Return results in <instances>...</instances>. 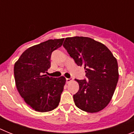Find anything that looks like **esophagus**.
Instances as JSON below:
<instances>
[{
	"label": "esophagus",
	"mask_w": 134,
	"mask_h": 134,
	"mask_svg": "<svg viewBox=\"0 0 134 134\" xmlns=\"http://www.w3.org/2000/svg\"><path fill=\"white\" fill-rule=\"evenodd\" d=\"M66 82H67V83H69V82H70L71 81H72L73 79L72 78H70V79H66Z\"/></svg>",
	"instance_id": "obj_1"
}]
</instances>
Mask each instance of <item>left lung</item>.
Returning <instances> with one entry per match:
<instances>
[{
	"label": "left lung",
	"mask_w": 134,
	"mask_h": 134,
	"mask_svg": "<svg viewBox=\"0 0 134 134\" xmlns=\"http://www.w3.org/2000/svg\"><path fill=\"white\" fill-rule=\"evenodd\" d=\"M63 46L86 72V79H75L79 85L73 95L76 106L88 113L101 111L110 102L118 84L117 60L105 45L90 37H66Z\"/></svg>",
	"instance_id": "obj_1"
}]
</instances>
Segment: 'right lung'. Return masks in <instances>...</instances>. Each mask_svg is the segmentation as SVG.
<instances>
[{
    "label": "right lung",
    "mask_w": 134,
    "mask_h": 134,
    "mask_svg": "<svg viewBox=\"0 0 134 134\" xmlns=\"http://www.w3.org/2000/svg\"><path fill=\"white\" fill-rule=\"evenodd\" d=\"M64 40H49L32 46L15 64L16 88L26 103L36 111H52L59 105L66 79L49 77L46 74L50 68L51 55L61 47Z\"/></svg>",
    "instance_id": "add662e5"
}]
</instances>
